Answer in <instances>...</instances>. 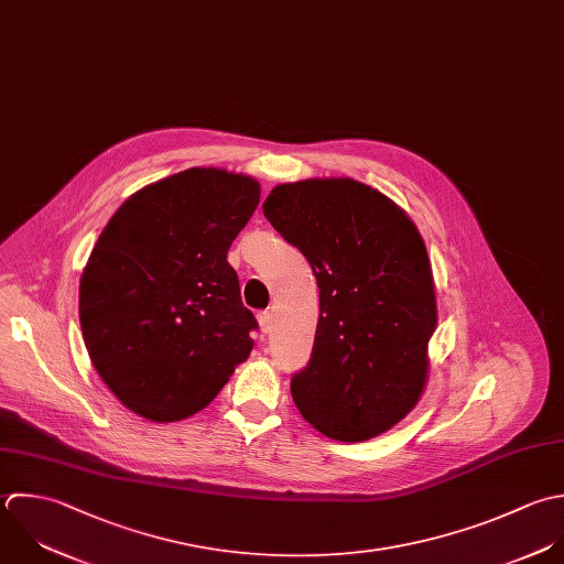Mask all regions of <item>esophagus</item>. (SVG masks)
<instances>
[{
    "label": "esophagus",
    "mask_w": 564,
    "mask_h": 564,
    "mask_svg": "<svg viewBox=\"0 0 564 564\" xmlns=\"http://www.w3.org/2000/svg\"><path fill=\"white\" fill-rule=\"evenodd\" d=\"M257 318H259L261 332H263V334H270V329H272V314H270L268 310H263V312L257 314Z\"/></svg>",
    "instance_id": "obj_1"
}]
</instances>
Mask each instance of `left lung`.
<instances>
[{"mask_svg": "<svg viewBox=\"0 0 564 564\" xmlns=\"http://www.w3.org/2000/svg\"><path fill=\"white\" fill-rule=\"evenodd\" d=\"M263 215L321 290L312 356L290 384L296 409L332 440L378 437L417 404L429 373L437 307L422 235L349 177L279 184Z\"/></svg>", "mask_w": 564, "mask_h": 564, "instance_id": "obj_1", "label": "left lung"}]
</instances>
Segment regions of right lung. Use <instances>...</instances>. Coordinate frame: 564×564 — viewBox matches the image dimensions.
Wrapping results in <instances>:
<instances>
[{"label": "right lung", "instance_id": "add662e5", "mask_svg": "<svg viewBox=\"0 0 564 564\" xmlns=\"http://www.w3.org/2000/svg\"><path fill=\"white\" fill-rule=\"evenodd\" d=\"M259 184L188 169L131 195L100 232L78 288L91 365L151 422L213 402L259 329L228 248L259 204Z\"/></svg>", "mask_w": 564, "mask_h": 564}]
</instances>
